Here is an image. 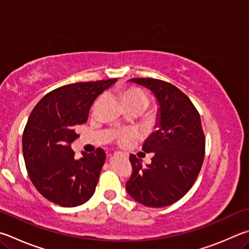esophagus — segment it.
<instances>
[{"mask_svg":"<svg viewBox=\"0 0 249 249\" xmlns=\"http://www.w3.org/2000/svg\"><path fill=\"white\" fill-rule=\"evenodd\" d=\"M122 155H123V153H122Z\"/></svg>","mask_w":249,"mask_h":249,"instance_id":"34e87169","label":"esophagus"}]
</instances>
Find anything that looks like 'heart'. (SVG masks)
Returning <instances> with one entry per match:
<instances>
[{
  "mask_svg": "<svg viewBox=\"0 0 249 249\" xmlns=\"http://www.w3.org/2000/svg\"><path fill=\"white\" fill-rule=\"evenodd\" d=\"M123 101L126 107H138L140 109L143 110L144 107H147L149 103V99L147 94L138 88H129L125 90L123 93ZM133 136L132 132L123 133L120 136V142L126 143L128 142V139Z\"/></svg>",
  "mask_w": 249,
  "mask_h": 249,
  "instance_id": "obj_1",
  "label": "heart"
}]
</instances>
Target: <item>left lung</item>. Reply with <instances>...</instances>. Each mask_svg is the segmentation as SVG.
Returning <instances> with one entry per match:
<instances>
[{
	"label": "left lung",
	"instance_id": "8db88e82",
	"mask_svg": "<svg viewBox=\"0 0 249 249\" xmlns=\"http://www.w3.org/2000/svg\"><path fill=\"white\" fill-rule=\"evenodd\" d=\"M155 93L160 105L159 129L142 150L153 153L151 163L130 155L132 175L126 191L137 202L160 208L179 200L195 183L205 159L206 139L199 112L186 94L168 81L132 78Z\"/></svg>",
	"mask_w": 249,
	"mask_h": 249
}]
</instances>
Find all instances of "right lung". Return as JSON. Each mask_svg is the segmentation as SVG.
<instances>
[{
    "label": "right lung",
    "mask_w": 249,
    "mask_h": 249,
    "mask_svg": "<svg viewBox=\"0 0 249 249\" xmlns=\"http://www.w3.org/2000/svg\"><path fill=\"white\" fill-rule=\"evenodd\" d=\"M117 78L62 86L47 93L31 111L22 135V153L29 178L53 203L76 207L96 191L106 152H83L76 159L71 143L79 137L77 125L88 120L98 96Z\"/></svg>",
    "instance_id": "obj_1"
}]
</instances>
